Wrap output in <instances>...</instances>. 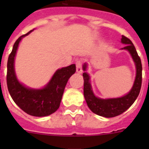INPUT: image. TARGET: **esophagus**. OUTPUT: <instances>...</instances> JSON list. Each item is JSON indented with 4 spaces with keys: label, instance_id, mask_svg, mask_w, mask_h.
<instances>
[{
    "label": "esophagus",
    "instance_id": "1",
    "mask_svg": "<svg viewBox=\"0 0 149 149\" xmlns=\"http://www.w3.org/2000/svg\"><path fill=\"white\" fill-rule=\"evenodd\" d=\"M82 65H83V63L81 60H78L77 62H76V71H77V73L79 74L82 73L83 72Z\"/></svg>",
    "mask_w": 149,
    "mask_h": 149
}]
</instances>
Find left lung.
Masks as SVG:
<instances>
[{
  "instance_id": "8db88e82",
  "label": "left lung",
  "mask_w": 149,
  "mask_h": 149,
  "mask_svg": "<svg viewBox=\"0 0 149 149\" xmlns=\"http://www.w3.org/2000/svg\"><path fill=\"white\" fill-rule=\"evenodd\" d=\"M122 42L127 45L123 49L131 53L136 67V76L134 86L130 93L122 98L111 99H101L94 95L89 84V76L86 72L83 73L84 77V95L89 108L94 113L101 116L111 118L120 115L134 104L138 97L142 86V63L134 44L128 38L122 36ZM86 65H84V70H86Z\"/></svg>"
}]
</instances>
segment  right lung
<instances>
[{"label":"right lung","mask_w":149,"mask_h":149,"mask_svg":"<svg viewBox=\"0 0 149 149\" xmlns=\"http://www.w3.org/2000/svg\"><path fill=\"white\" fill-rule=\"evenodd\" d=\"M21 36L15 41L7 61L6 84L10 95L23 111L33 116H46L60 107L63 92L68 80L76 72L74 64L62 68L55 72L51 81L42 89H31L18 82L14 70V59L21 39L30 33Z\"/></svg>","instance_id":"add662e5"}]
</instances>
